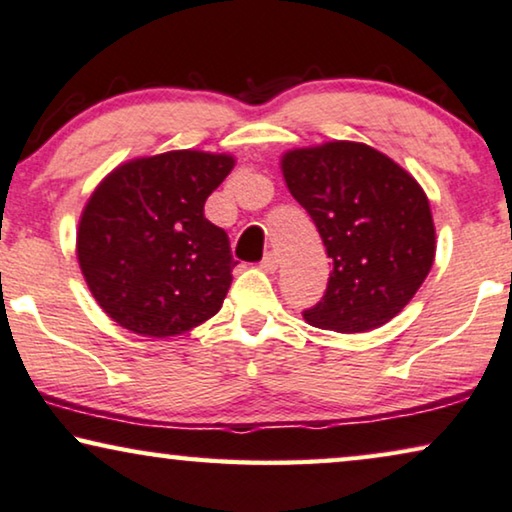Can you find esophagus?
Instances as JSON below:
<instances>
[{
	"instance_id": "esophagus-1",
	"label": "esophagus",
	"mask_w": 512,
	"mask_h": 512,
	"mask_svg": "<svg viewBox=\"0 0 512 512\" xmlns=\"http://www.w3.org/2000/svg\"><path fill=\"white\" fill-rule=\"evenodd\" d=\"M277 256L275 254H272V251H270V254H265L263 256V261H261V268L265 270V272H275L277 270Z\"/></svg>"
}]
</instances>
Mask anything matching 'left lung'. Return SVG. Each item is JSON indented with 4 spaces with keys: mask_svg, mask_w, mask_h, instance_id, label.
<instances>
[{
    "mask_svg": "<svg viewBox=\"0 0 512 512\" xmlns=\"http://www.w3.org/2000/svg\"><path fill=\"white\" fill-rule=\"evenodd\" d=\"M282 172L333 261L324 298L303 312L307 324L363 333L394 319L436 256L422 186L389 156L359 142L286 151Z\"/></svg>",
    "mask_w": 512,
    "mask_h": 512,
    "instance_id": "obj_1",
    "label": "left lung"
}]
</instances>
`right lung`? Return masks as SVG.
<instances>
[{"mask_svg":"<svg viewBox=\"0 0 512 512\" xmlns=\"http://www.w3.org/2000/svg\"><path fill=\"white\" fill-rule=\"evenodd\" d=\"M233 165L228 153L167 151L118 165L95 188L76 256L116 324L170 338L221 310L237 261L226 230L205 219V200Z\"/></svg>","mask_w":512,"mask_h":512,"instance_id":"add662e5","label":"right lung"}]
</instances>
